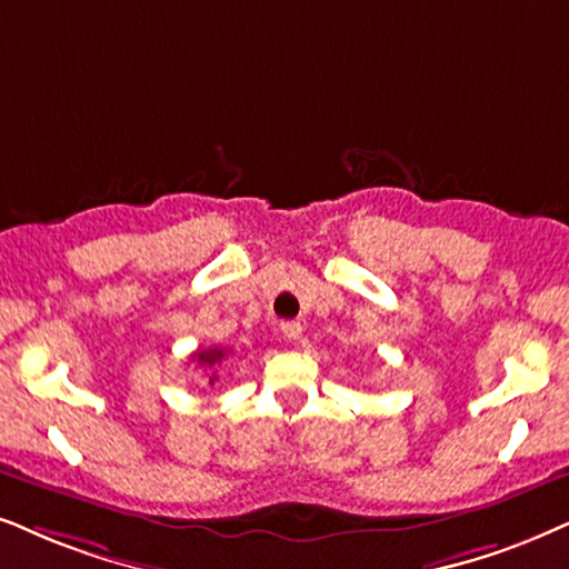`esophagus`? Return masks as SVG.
Here are the masks:
<instances>
[{"instance_id":"1","label":"esophagus","mask_w":569,"mask_h":569,"mask_svg":"<svg viewBox=\"0 0 569 569\" xmlns=\"http://www.w3.org/2000/svg\"><path fill=\"white\" fill-rule=\"evenodd\" d=\"M280 333L289 338V341H299V338H301V322H293V320L280 322Z\"/></svg>"}]
</instances>
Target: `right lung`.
I'll return each mask as SVG.
<instances>
[{
    "label": "right lung",
    "mask_w": 569,
    "mask_h": 569,
    "mask_svg": "<svg viewBox=\"0 0 569 569\" xmlns=\"http://www.w3.org/2000/svg\"><path fill=\"white\" fill-rule=\"evenodd\" d=\"M226 355H228V349L212 347V349L197 351V355H193V359H197L201 368H214V365H220L222 359H226ZM207 380H210V386H212L214 380H218V372H210V378H207Z\"/></svg>",
    "instance_id": "right-lung-1"
}]
</instances>
